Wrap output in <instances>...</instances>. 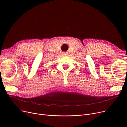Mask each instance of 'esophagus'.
<instances>
[{
    "mask_svg": "<svg viewBox=\"0 0 127 127\" xmlns=\"http://www.w3.org/2000/svg\"><path fill=\"white\" fill-rule=\"evenodd\" d=\"M61 53H62L63 56H67V55H68V53L67 52H63Z\"/></svg>",
    "mask_w": 127,
    "mask_h": 127,
    "instance_id": "esophagus-1",
    "label": "esophagus"
}]
</instances>
